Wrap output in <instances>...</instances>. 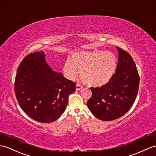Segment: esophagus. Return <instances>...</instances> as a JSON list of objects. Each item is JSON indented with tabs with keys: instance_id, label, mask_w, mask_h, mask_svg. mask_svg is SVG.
I'll return each mask as SVG.
<instances>
[{
	"instance_id": "esophagus-1",
	"label": "esophagus",
	"mask_w": 156,
	"mask_h": 156,
	"mask_svg": "<svg viewBox=\"0 0 156 156\" xmlns=\"http://www.w3.org/2000/svg\"><path fill=\"white\" fill-rule=\"evenodd\" d=\"M82 88H83V86L80 84H78V83L76 84V90H80Z\"/></svg>"
}]
</instances>
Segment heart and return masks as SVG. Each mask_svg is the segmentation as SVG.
Listing matches in <instances>:
<instances>
[{"instance_id": "b5f03b06", "label": "heart", "mask_w": 156, "mask_h": 156, "mask_svg": "<svg viewBox=\"0 0 156 156\" xmlns=\"http://www.w3.org/2000/svg\"><path fill=\"white\" fill-rule=\"evenodd\" d=\"M117 67L114 54L108 51L94 50L74 53L71 59L64 64V72L70 79L78 74L77 67L80 69L83 80L91 86L106 84L113 76Z\"/></svg>"}]
</instances>
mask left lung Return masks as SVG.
Returning <instances> with one entry per match:
<instances>
[{"mask_svg":"<svg viewBox=\"0 0 156 156\" xmlns=\"http://www.w3.org/2000/svg\"><path fill=\"white\" fill-rule=\"evenodd\" d=\"M118 62L110 80L101 87H91L92 96L87 102L95 117L111 121L122 117L130 109L136 99L140 76L130 54L117 47Z\"/></svg>","mask_w":156,"mask_h":156,"instance_id":"obj_1","label":"left lung"}]
</instances>
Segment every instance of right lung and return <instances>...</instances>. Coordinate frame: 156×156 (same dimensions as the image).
I'll return each mask as SVG.
<instances>
[{
	"label": "right lung",
	"instance_id": "obj_1",
	"mask_svg": "<svg viewBox=\"0 0 156 156\" xmlns=\"http://www.w3.org/2000/svg\"><path fill=\"white\" fill-rule=\"evenodd\" d=\"M44 52L28 54L20 62L14 80V92L25 114L41 123L56 121L66 110L76 83L54 72Z\"/></svg>",
	"mask_w": 156,
	"mask_h": 156
}]
</instances>
